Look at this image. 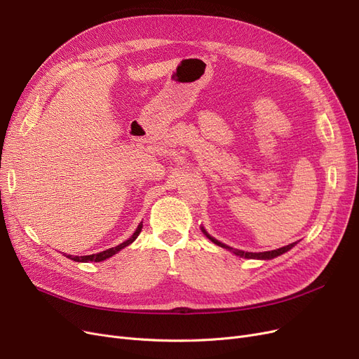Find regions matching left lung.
<instances>
[{
  "label": "left lung",
  "mask_w": 359,
  "mask_h": 359,
  "mask_svg": "<svg viewBox=\"0 0 359 359\" xmlns=\"http://www.w3.org/2000/svg\"><path fill=\"white\" fill-rule=\"evenodd\" d=\"M202 231H204V235H205L211 242H214V243H215V245H218V246H222V248L229 249V251H233V254H236V255H239V257H242V258L271 259V258H276V257H278V255H282V254L287 252L289 249H292V248L296 245V242H293V243H290V245H286V246H283V248H278V249H274V251H267V252H245V251H238V249H233V248H230V246H227V245H224V243H222V242H218L217 239L211 238L204 229H202Z\"/></svg>",
  "instance_id": "left-lung-1"
}]
</instances>
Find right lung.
<instances>
[{"label": "right lung", "instance_id": "add662e5", "mask_svg": "<svg viewBox=\"0 0 359 359\" xmlns=\"http://www.w3.org/2000/svg\"><path fill=\"white\" fill-rule=\"evenodd\" d=\"M141 230H142V223L137 226V229L135 230L133 235H132L126 242H123V243H120V245H117V246H114V248L105 249V251H102V252L92 254V255H83V257H73V255H66V257H67V258H70V259H73V261H77V262H88V261L100 262V261H104V259H107V258L113 257L114 254H117V252L120 251V249H123V248H126L128 245H130V243H132V242L139 236V233H141Z\"/></svg>", "mask_w": 359, "mask_h": 359}]
</instances>
